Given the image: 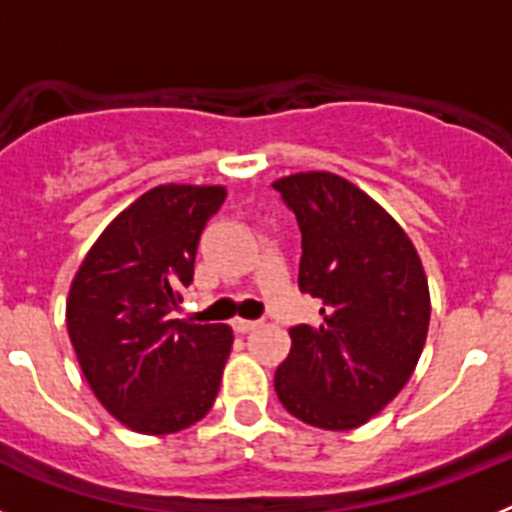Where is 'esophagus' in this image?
I'll list each match as a JSON object with an SVG mask.
<instances>
[{
    "label": "esophagus",
    "mask_w": 512,
    "mask_h": 512,
    "mask_svg": "<svg viewBox=\"0 0 512 512\" xmlns=\"http://www.w3.org/2000/svg\"><path fill=\"white\" fill-rule=\"evenodd\" d=\"M261 325V320H233V330L235 333H251Z\"/></svg>",
    "instance_id": "34e87169"
}]
</instances>
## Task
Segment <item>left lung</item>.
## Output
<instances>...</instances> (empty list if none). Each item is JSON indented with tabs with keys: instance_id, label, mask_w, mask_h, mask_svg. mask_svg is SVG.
<instances>
[{
	"instance_id": "8db88e82",
	"label": "left lung",
	"mask_w": 512,
	"mask_h": 512,
	"mask_svg": "<svg viewBox=\"0 0 512 512\" xmlns=\"http://www.w3.org/2000/svg\"><path fill=\"white\" fill-rule=\"evenodd\" d=\"M302 233L300 289L320 325H292L274 374L287 413L325 431L359 428L408 384L428 336L431 297L405 230L369 194L328 171L274 182Z\"/></svg>"
}]
</instances>
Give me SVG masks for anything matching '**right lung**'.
Returning <instances> with one entry per match:
<instances>
[{
	"mask_svg": "<svg viewBox=\"0 0 512 512\" xmlns=\"http://www.w3.org/2000/svg\"><path fill=\"white\" fill-rule=\"evenodd\" d=\"M223 202V187L151 189L99 235L71 284L66 325L81 372L107 413L138 433L189 428L220 390L233 330L174 312Z\"/></svg>",
	"mask_w": 512,
	"mask_h": 512,
	"instance_id": "1",
	"label": "right lung"
}]
</instances>
